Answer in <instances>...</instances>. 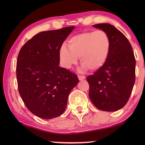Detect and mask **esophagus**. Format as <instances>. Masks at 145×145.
<instances>
[{
    "label": "esophagus",
    "instance_id": "obj_1",
    "mask_svg": "<svg viewBox=\"0 0 145 145\" xmlns=\"http://www.w3.org/2000/svg\"><path fill=\"white\" fill-rule=\"evenodd\" d=\"M78 78L79 79V80H82L85 78V76H81V75H78Z\"/></svg>",
    "mask_w": 145,
    "mask_h": 145
}]
</instances>
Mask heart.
I'll return each instance as SVG.
<instances>
[{"instance_id": "obj_1", "label": "heart", "mask_w": 145, "mask_h": 145, "mask_svg": "<svg viewBox=\"0 0 145 145\" xmlns=\"http://www.w3.org/2000/svg\"><path fill=\"white\" fill-rule=\"evenodd\" d=\"M68 46L69 49L63 45L59 51L60 62L64 68L71 69L80 58L83 69L94 72L106 64L111 41L108 33L103 30L85 31L71 37Z\"/></svg>"}]
</instances>
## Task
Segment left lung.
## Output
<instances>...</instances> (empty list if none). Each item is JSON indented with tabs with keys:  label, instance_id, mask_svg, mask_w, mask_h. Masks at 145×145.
<instances>
[{
	"label": "left lung",
	"instance_id": "obj_1",
	"mask_svg": "<svg viewBox=\"0 0 145 145\" xmlns=\"http://www.w3.org/2000/svg\"><path fill=\"white\" fill-rule=\"evenodd\" d=\"M93 27L108 33L111 48L104 66L87 77L89 97L99 110L115 112L127 104L131 94L135 81V58L129 41L116 27L106 23Z\"/></svg>",
	"mask_w": 145,
	"mask_h": 145
}]
</instances>
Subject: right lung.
I'll use <instances>...</instances> for the list:
<instances>
[{"label":"right lung","instance_id":"1","mask_svg":"<svg viewBox=\"0 0 145 145\" xmlns=\"http://www.w3.org/2000/svg\"><path fill=\"white\" fill-rule=\"evenodd\" d=\"M74 26L41 31L24 45L16 63L18 91L27 108L39 118L61 116L78 84L74 73L59 66V51Z\"/></svg>","mask_w":145,"mask_h":145}]
</instances>
